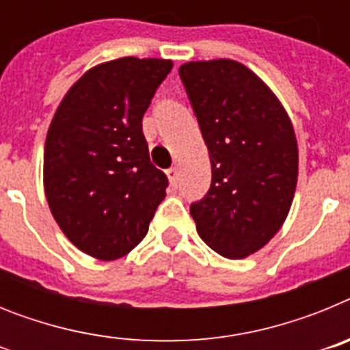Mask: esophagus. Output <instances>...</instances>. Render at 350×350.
Here are the masks:
<instances>
[{
	"instance_id": "obj_1",
	"label": "esophagus",
	"mask_w": 350,
	"mask_h": 350,
	"mask_svg": "<svg viewBox=\"0 0 350 350\" xmlns=\"http://www.w3.org/2000/svg\"><path fill=\"white\" fill-rule=\"evenodd\" d=\"M166 175H168V180H170V185H172L173 189L178 185V170L177 168H170L168 172H166Z\"/></svg>"
}]
</instances>
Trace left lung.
<instances>
[{"mask_svg":"<svg viewBox=\"0 0 350 350\" xmlns=\"http://www.w3.org/2000/svg\"><path fill=\"white\" fill-rule=\"evenodd\" d=\"M212 165V184L191 205L198 234L217 254L243 259L282 228L298 182V144L282 103L233 59L178 68Z\"/></svg>","mask_w":350,"mask_h":350,"instance_id":"1","label":"left lung"}]
</instances>
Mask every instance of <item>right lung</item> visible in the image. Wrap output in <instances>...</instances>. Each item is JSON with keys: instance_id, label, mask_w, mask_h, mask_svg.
<instances>
[{"instance_id": "right-lung-1", "label": "right lung", "mask_w": 350, "mask_h": 350, "mask_svg": "<svg viewBox=\"0 0 350 350\" xmlns=\"http://www.w3.org/2000/svg\"><path fill=\"white\" fill-rule=\"evenodd\" d=\"M170 59H120L85 71L51 122L43 185L61 231L101 261L126 256L145 238L168 178L150 163L142 119L172 71Z\"/></svg>"}]
</instances>
